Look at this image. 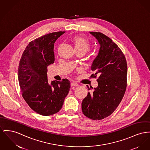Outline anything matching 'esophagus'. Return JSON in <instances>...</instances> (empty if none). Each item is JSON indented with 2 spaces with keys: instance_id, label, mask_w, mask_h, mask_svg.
I'll use <instances>...</instances> for the list:
<instances>
[{
  "instance_id": "esophagus-1",
  "label": "esophagus",
  "mask_w": 150,
  "mask_h": 150,
  "mask_svg": "<svg viewBox=\"0 0 150 150\" xmlns=\"http://www.w3.org/2000/svg\"><path fill=\"white\" fill-rule=\"evenodd\" d=\"M79 85L75 83H71V87H76V86H78Z\"/></svg>"
}]
</instances>
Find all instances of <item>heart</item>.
<instances>
[{
  "label": "heart",
  "mask_w": 150,
  "mask_h": 150,
  "mask_svg": "<svg viewBox=\"0 0 150 150\" xmlns=\"http://www.w3.org/2000/svg\"><path fill=\"white\" fill-rule=\"evenodd\" d=\"M75 49L76 52H83L86 53L90 49V44L88 41L80 35H75L73 37Z\"/></svg>",
  "instance_id": "1"
}]
</instances>
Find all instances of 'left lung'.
Wrapping results in <instances>:
<instances>
[{"label": "left lung", "mask_w": 150, "mask_h": 150, "mask_svg": "<svg viewBox=\"0 0 150 150\" xmlns=\"http://www.w3.org/2000/svg\"><path fill=\"white\" fill-rule=\"evenodd\" d=\"M90 33L100 45L91 66L95 74L91 77L99 76L98 86L92 93L88 92L82 101L81 108L89 118L100 120L112 115L122 100L127 86V66L122 52L109 37L100 32Z\"/></svg>", "instance_id": "8db88e82"}]
</instances>
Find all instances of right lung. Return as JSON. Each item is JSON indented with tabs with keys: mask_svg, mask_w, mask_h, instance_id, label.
I'll list each match as a JSON object with an SVG mask.
<instances>
[{
	"mask_svg": "<svg viewBox=\"0 0 150 150\" xmlns=\"http://www.w3.org/2000/svg\"><path fill=\"white\" fill-rule=\"evenodd\" d=\"M64 32H53L30 42L19 63L18 79L22 96L33 110L42 115L58 112L70 91L69 80L49 84L47 75V66L55 61L54 43Z\"/></svg>",
	"mask_w": 150,
	"mask_h": 150,
	"instance_id": "1",
	"label": "right lung"
}]
</instances>
